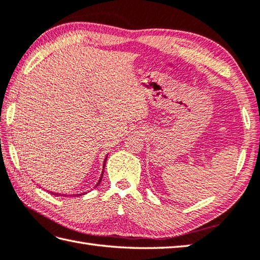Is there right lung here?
<instances>
[{"instance_id": "1", "label": "right lung", "mask_w": 260, "mask_h": 260, "mask_svg": "<svg viewBox=\"0 0 260 260\" xmlns=\"http://www.w3.org/2000/svg\"><path fill=\"white\" fill-rule=\"evenodd\" d=\"M106 158H107V156H106ZM106 158H105V160H104V165H103V172H102V175H101V178H100V180H99V182H97V184L95 185V188L97 187V185H99L100 183H101V181H102V178H103V174H104V169H105V163H106ZM48 192L50 193H52V194H54V196H57V197H67V196H76V194H63V193H56V192H51V191H48ZM86 192H84V193H79V194H77V196H81V194H85Z\"/></svg>"}]
</instances>
